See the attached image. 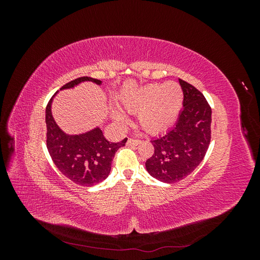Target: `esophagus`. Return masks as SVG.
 <instances>
[{
	"instance_id": "esophagus-1",
	"label": "esophagus",
	"mask_w": 260,
	"mask_h": 260,
	"mask_svg": "<svg viewBox=\"0 0 260 260\" xmlns=\"http://www.w3.org/2000/svg\"><path fill=\"white\" fill-rule=\"evenodd\" d=\"M141 143V141L140 140H137V139H132V138H130V139H128V141H127V145H129V146H135V145H138V144H140Z\"/></svg>"
}]
</instances>
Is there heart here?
Returning a JSON list of instances; mask_svg holds the SVG:
<instances>
[{"label": "heart", "mask_w": 260, "mask_h": 260, "mask_svg": "<svg viewBox=\"0 0 260 260\" xmlns=\"http://www.w3.org/2000/svg\"><path fill=\"white\" fill-rule=\"evenodd\" d=\"M183 103V91L176 82L153 83L137 89L122 101L128 112L137 114L138 122L146 132L157 135L174 124ZM118 122L124 121V116L114 112Z\"/></svg>", "instance_id": "obj_1"}]
</instances>
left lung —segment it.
Returning <instances> with one entry per match:
<instances>
[{"instance_id": "left-lung-1", "label": "left lung", "mask_w": 260, "mask_h": 260, "mask_svg": "<svg viewBox=\"0 0 260 260\" xmlns=\"http://www.w3.org/2000/svg\"><path fill=\"white\" fill-rule=\"evenodd\" d=\"M183 91V109L174 128L153 139L154 154L146 160L148 174L161 182L184 179L199 166L211 138V108L202 92L179 79Z\"/></svg>"}]
</instances>
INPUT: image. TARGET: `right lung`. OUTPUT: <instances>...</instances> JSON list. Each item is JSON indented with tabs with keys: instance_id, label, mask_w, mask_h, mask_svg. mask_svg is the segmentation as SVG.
Segmentation results:
<instances>
[{
	"instance_id": "add662e5",
	"label": "right lung",
	"mask_w": 260,
	"mask_h": 260,
	"mask_svg": "<svg viewBox=\"0 0 260 260\" xmlns=\"http://www.w3.org/2000/svg\"><path fill=\"white\" fill-rule=\"evenodd\" d=\"M82 81L101 84L102 81L91 77H80L66 83L61 89H69ZM52 99L45 109L46 147L55 166L62 175L81 186H92L105 180L112 168L115 153L125 145L127 138L121 142L107 141L100 128L79 136H68L62 132L51 112Z\"/></svg>"
}]
</instances>
